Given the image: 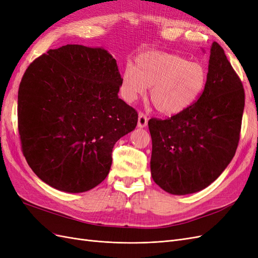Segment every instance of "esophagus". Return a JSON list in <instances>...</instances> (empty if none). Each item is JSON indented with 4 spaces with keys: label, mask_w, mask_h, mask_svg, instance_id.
<instances>
[{
    "label": "esophagus",
    "mask_w": 258,
    "mask_h": 258,
    "mask_svg": "<svg viewBox=\"0 0 258 258\" xmlns=\"http://www.w3.org/2000/svg\"><path fill=\"white\" fill-rule=\"evenodd\" d=\"M147 116L143 113V112H140L139 113V119H138V126L140 128H144L146 124H147Z\"/></svg>",
    "instance_id": "obj_1"
}]
</instances>
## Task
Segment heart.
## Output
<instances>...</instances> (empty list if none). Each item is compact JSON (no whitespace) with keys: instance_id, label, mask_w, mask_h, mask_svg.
I'll return each instance as SVG.
<instances>
[{"instance_id":"b5f03b06","label":"heart","mask_w":258,"mask_h":258,"mask_svg":"<svg viewBox=\"0 0 258 258\" xmlns=\"http://www.w3.org/2000/svg\"><path fill=\"white\" fill-rule=\"evenodd\" d=\"M207 85V71L198 62L187 61L175 53L145 51L136 57L134 66L124 68L120 95L131 103L151 88L152 102L163 114L173 115L189 107Z\"/></svg>"}]
</instances>
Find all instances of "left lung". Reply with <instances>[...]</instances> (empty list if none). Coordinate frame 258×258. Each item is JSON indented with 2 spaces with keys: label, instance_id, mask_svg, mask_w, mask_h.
<instances>
[{
  "label": "left lung",
  "instance_id": "1",
  "mask_svg": "<svg viewBox=\"0 0 258 258\" xmlns=\"http://www.w3.org/2000/svg\"><path fill=\"white\" fill-rule=\"evenodd\" d=\"M244 101L240 77L214 42L199 99L166 119L148 120L155 183L173 195L196 192L213 183L236 154Z\"/></svg>",
  "mask_w": 258,
  "mask_h": 258
}]
</instances>
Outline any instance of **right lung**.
<instances>
[{
    "instance_id": "right-lung-1",
    "label": "right lung",
    "mask_w": 258,
    "mask_h": 258,
    "mask_svg": "<svg viewBox=\"0 0 258 258\" xmlns=\"http://www.w3.org/2000/svg\"><path fill=\"white\" fill-rule=\"evenodd\" d=\"M120 80L110 53L83 45L49 49L30 63L18 90V131L43 182L83 192L107 176L115 143L138 122L118 98Z\"/></svg>"
}]
</instances>
